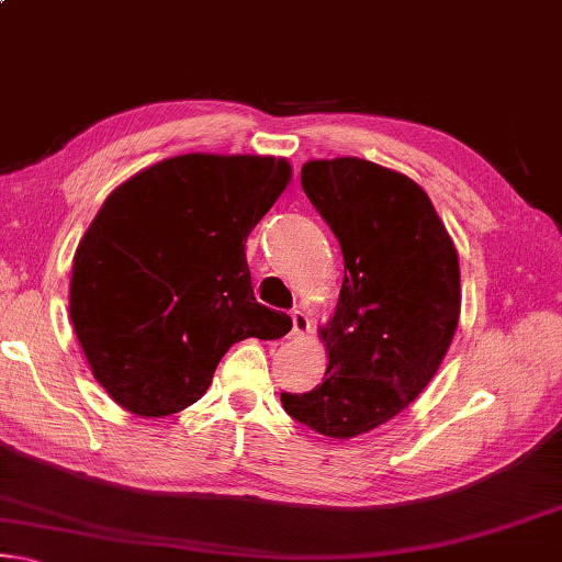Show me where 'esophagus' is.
Listing matches in <instances>:
<instances>
[{
	"mask_svg": "<svg viewBox=\"0 0 562 562\" xmlns=\"http://www.w3.org/2000/svg\"><path fill=\"white\" fill-rule=\"evenodd\" d=\"M292 329H290V339H302L304 335H307L310 331V319H307V315H304L302 310H294L292 312Z\"/></svg>",
	"mask_w": 562,
	"mask_h": 562,
	"instance_id": "1",
	"label": "esophagus"
}]
</instances>
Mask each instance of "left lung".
<instances>
[{"label":"left lung","mask_w":562,"mask_h":562,"mask_svg":"<svg viewBox=\"0 0 562 562\" xmlns=\"http://www.w3.org/2000/svg\"><path fill=\"white\" fill-rule=\"evenodd\" d=\"M302 190L339 240L345 280L322 329L325 382L282 392V406L317 434L351 439L404 412L434 379L459 327V255L429 195L396 170L310 160Z\"/></svg>","instance_id":"obj_1"}]
</instances>
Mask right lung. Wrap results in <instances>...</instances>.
I'll return each mask as SVG.
<instances>
[{"label": "right lung", "instance_id": "obj_1", "mask_svg": "<svg viewBox=\"0 0 562 562\" xmlns=\"http://www.w3.org/2000/svg\"><path fill=\"white\" fill-rule=\"evenodd\" d=\"M290 180L288 160L186 154L101 205L74 255L69 310L97 382L136 416L195 404L245 337L292 319L255 300L245 240Z\"/></svg>", "mask_w": 562, "mask_h": 562}]
</instances>
